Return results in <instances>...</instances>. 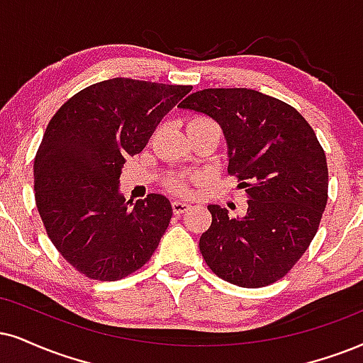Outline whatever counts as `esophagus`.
<instances>
[{
  "label": "esophagus",
  "mask_w": 363,
  "mask_h": 363,
  "mask_svg": "<svg viewBox=\"0 0 363 363\" xmlns=\"http://www.w3.org/2000/svg\"><path fill=\"white\" fill-rule=\"evenodd\" d=\"M172 208H173V212L177 213V216H182V213H185L186 210L190 208V203L189 202H182V200H173Z\"/></svg>",
  "instance_id": "obj_1"
}]
</instances>
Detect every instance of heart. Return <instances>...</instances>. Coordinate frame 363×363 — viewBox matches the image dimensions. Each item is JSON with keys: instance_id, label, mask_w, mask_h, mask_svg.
Masks as SVG:
<instances>
[{"instance_id": "b5f03b06", "label": "heart", "mask_w": 363, "mask_h": 363, "mask_svg": "<svg viewBox=\"0 0 363 363\" xmlns=\"http://www.w3.org/2000/svg\"><path fill=\"white\" fill-rule=\"evenodd\" d=\"M194 121H208V119L196 118V119H194ZM169 186H172V190L178 191V194H180V191H185V185H183L182 180H172V182H169Z\"/></svg>"}]
</instances>
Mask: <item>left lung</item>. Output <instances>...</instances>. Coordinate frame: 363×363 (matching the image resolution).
I'll return each instance as SVG.
<instances>
[{
  "instance_id": "obj_1",
  "label": "left lung",
  "mask_w": 363,
  "mask_h": 363,
  "mask_svg": "<svg viewBox=\"0 0 363 363\" xmlns=\"http://www.w3.org/2000/svg\"><path fill=\"white\" fill-rule=\"evenodd\" d=\"M180 107L222 128L227 169L247 195L244 217L208 205L212 225L199 242L205 262L240 288L276 283L305 254L328 200L318 138L294 107L252 89H203Z\"/></svg>"
}]
</instances>
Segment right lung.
<instances>
[{"label": "right lung", "mask_w": 363, "mask_h": 363, "mask_svg": "<svg viewBox=\"0 0 363 363\" xmlns=\"http://www.w3.org/2000/svg\"><path fill=\"white\" fill-rule=\"evenodd\" d=\"M190 86L116 77L70 97L35 156V202L62 257L91 279L116 281L150 261L173 208L164 195L126 200L119 177Z\"/></svg>", "instance_id": "right-lung-1"}]
</instances>
